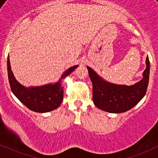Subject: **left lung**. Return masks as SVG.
Wrapping results in <instances>:
<instances>
[{
	"label": "left lung",
	"instance_id": "8db88e82",
	"mask_svg": "<svg viewBox=\"0 0 158 158\" xmlns=\"http://www.w3.org/2000/svg\"><path fill=\"white\" fill-rule=\"evenodd\" d=\"M146 68L143 77L133 85H121L103 80L90 67L87 66L89 75L93 83V100L95 105L111 113H123L135 107L147 90L150 77V61L146 60Z\"/></svg>",
	"mask_w": 158,
	"mask_h": 158
}]
</instances>
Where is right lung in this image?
<instances>
[{
    "label": "right lung",
    "instance_id": "1",
    "mask_svg": "<svg viewBox=\"0 0 158 158\" xmlns=\"http://www.w3.org/2000/svg\"><path fill=\"white\" fill-rule=\"evenodd\" d=\"M8 81L11 89L15 96L27 108L35 112H48L56 109L63 100V88L62 81L70 74L78 65H74L64 73L61 79L55 84H48L40 87L26 88L21 85L15 79L11 70L10 62L8 57L7 61Z\"/></svg>",
    "mask_w": 158,
    "mask_h": 158
}]
</instances>
